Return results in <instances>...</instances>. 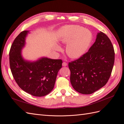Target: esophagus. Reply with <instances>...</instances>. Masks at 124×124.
<instances>
[{
    "instance_id": "obj_1",
    "label": "esophagus",
    "mask_w": 124,
    "mask_h": 124,
    "mask_svg": "<svg viewBox=\"0 0 124 124\" xmlns=\"http://www.w3.org/2000/svg\"><path fill=\"white\" fill-rule=\"evenodd\" d=\"M67 65H68V64H67L66 62H63V63H62V66H66Z\"/></svg>"
}]
</instances>
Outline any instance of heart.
I'll return each instance as SVG.
<instances>
[{"label": "heart", "instance_id": "b5f03b06", "mask_svg": "<svg viewBox=\"0 0 124 124\" xmlns=\"http://www.w3.org/2000/svg\"><path fill=\"white\" fill-rule=\"evenodd\" d=\"M58 40L60 44L66 45V54L70 58L78 59L86 54L93 39L91 31L78 25H66L59 30ZM55 51H60L59 46L54 47Z\"/></svg>", "mask_w": 124, "mask_h": 124}]
</instances>
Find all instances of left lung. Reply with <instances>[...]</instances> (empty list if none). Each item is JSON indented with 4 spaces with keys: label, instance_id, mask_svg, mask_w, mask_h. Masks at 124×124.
I'll return each instance as SVG.
<instances>
[{
    "label": "left lung",
    "instance_id": "obj_1",
    "mask_svg": "<svg viewBox=\"0 0 124 124\" xmlns=\"http://www.w3.org/2000/svg\"><path fill=\"white\" fill-rule=\"evenodd\" d=\"M115 52L109 38L98 33L94 43L86 54L69 63L70 81L79 93L89 94L107 83L114 63Z\"/></svg>",
    "mask_w": 124,
    "mask_h": 124
}]
</instances>
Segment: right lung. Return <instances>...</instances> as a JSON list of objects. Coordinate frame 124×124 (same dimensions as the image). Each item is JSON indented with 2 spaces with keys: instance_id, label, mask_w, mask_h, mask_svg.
Wrapping results in <instances>:
<instances>
[{
  "instance_id": "add662e5",
  "label": "right lung",
  "mask_w": 124,
  "mask_h": 124,
  "mask_svg": "<svg viewBox=\"0 0 124 124\" xmlns=\"http://www.w3.org/2000/svg\"><path fill=\"white\" fill-rule=\"evenodd\" d=\"M29 33V31H22L13 42L9 52L10 69L14 79L23 90L33 96H45L54 89L62 61L47 57L35 61L25 60L22 50Z\"/></svg>"
}]
</instances>
